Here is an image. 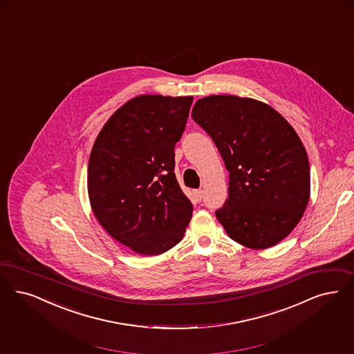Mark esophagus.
<instances>
[{"label": "esophagus", "mask_w": 354, "mask_h": 354, "mask_svg": "<svg viewBox=\"0 0 354 354\" xmlns=\"http://www.w3.org/2000/svg\"><path fill=\"white\" fill-rule=\"evenodd\" d=\"M194 195H195V198H196L198 201H201L204 192H203V189H195V191H194Z\"/></svg>", "instance_id": "obj_1"}]
</instances>
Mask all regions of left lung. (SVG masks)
<instances>
[{
    "label": "left lung",
    "instance_id": "left-lung-1",
    "mask_svg": "<svg viewBox=\"0 0 354 354\" xmlns=\"http://www.w3.org/2000/svg\"><path fill=\"white\" fill-rule=\"evenodd\" d=\"M194 121L229 171V196L216 217L232 240L268 249L297 227L310 200V163L297 131L270 105L239 96L196 101Z\"/></svg>",
    "mask_w": 354,
    "mask_h": 354
}]
</instances>
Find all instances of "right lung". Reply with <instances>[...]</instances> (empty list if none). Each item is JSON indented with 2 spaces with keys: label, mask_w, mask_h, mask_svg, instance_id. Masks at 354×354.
I'll list each match as a JSON object with an SVG mask.
<instances>
[{
  "label": "right lung",
  "mask_w": 354,
  "mask_h": 354,
  "mask_svg": "<svg viewBox=\"0 0 354 354\" xmlns=\"http://www.w3.org/2000/svg\"><path fill=\"white\" fill-rule=\"evenodd\" d=\"M192 96L143 95L106 121L88 163L92 211L114 240L133 252L158 255L183 239L192 203L175 176V145Z\"/></svg>",
  "instance_id": "add662e5"
}]
</instances>
